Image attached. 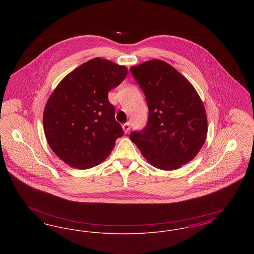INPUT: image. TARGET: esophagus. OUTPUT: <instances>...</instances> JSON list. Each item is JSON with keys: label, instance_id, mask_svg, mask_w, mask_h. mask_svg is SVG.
Here are the masks:
<instances>
[{"label": "esophagus", "instance_id": "1", "mask_svg": "<svg viewBox=\"0 0 254 254\" xmlns=\"http://www.w3.org/2000/svg\"><path fill=\"white\" fill-rule=\"evenodd\" d=\"M123 129H124L125 133L128 132V131H129V129H130V124H129V123H126V124H124V125H123Z\"/></svg>", "mask_w": 254, "mask_h": 254}]
</instances>
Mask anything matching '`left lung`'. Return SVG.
I'll use <instances>...</instances> for the list:
<instances>
[{
	"label": "left lung",
	"mask_w": 254,
	"mask_h": 254,
	"mask_svg": "<svg viewBox=\"0 0 254 254\" xmlns=\"http://www.w3.org/2000/svg\"><path fill=\"white\" fill-rule=\"evenodd\" d=\"M145 93L148 120L129 137L147 162L173 170L190 162L205 144L207 119L193 85L164 61L151 60L130 67Z\"/></svg>",
	"instance_id": "obj_1"
}]
</instances>
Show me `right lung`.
Segmentation results:
<instances>
[{"instance_id": "obj_1", "label": "right lung", "mask_w": 254, "mask_h": 254, "mask_svg": "<svg viewBox=\"0 0 254 254\" xmlns=\"http://www.w3.org/2000/svg\"><path fill=\"white\" fill-rule=\"evenodd\" d=\"M127 74L125 65L94 58L67 74L47 102L44 130L53 152L75 169L93 168L124 135L108 93Z\"/></svg>"}]
</instances>
